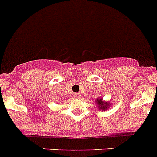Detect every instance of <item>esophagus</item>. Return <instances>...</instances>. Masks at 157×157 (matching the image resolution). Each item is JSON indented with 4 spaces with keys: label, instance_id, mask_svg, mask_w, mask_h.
Wrapping results in <instances>:
<instances>
[{
    "label": "esophagus",
    "instance_id": "34e87169",
    "mask_svg": "<svg viewBox=\"0 0 157 157\" xmlns=\"http://www.w3.org/2000/svg\"><path fill=\"white\" fill-rule=\"evenodd\" d=\"M74 97L75 99L80 98V94H79V93H75V94H74Z\"/></svg>",
    "mask_w": 157,
    "mask_h": 157
}]
</instances>
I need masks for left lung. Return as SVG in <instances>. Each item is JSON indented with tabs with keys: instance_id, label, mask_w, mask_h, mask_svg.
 I'll list each match as a JSON object with an SVG mask.
<instances>
[{
	"instance_id": "8db88e82",
	"label": "left lung",
	"mask_w": 157,
	"mask_h": 157,
	"mask_svg": "<svg viewBox=\"0 0 157 157\" xmlns=\"http://www.w3.org/2000/svg\"><path fill=\"white\" fill-rule=\"evenodd\" d=\"M96 103L98 104V107L100 109L102 110H107L109 107V103H103L101 99H98L96 100Z\"/></svg>"
}]
</instances>
